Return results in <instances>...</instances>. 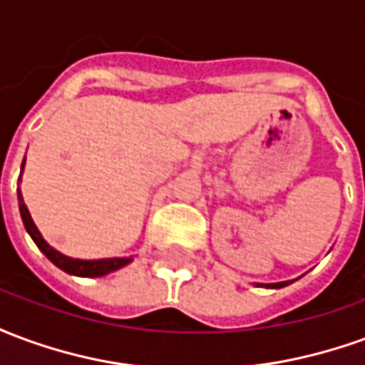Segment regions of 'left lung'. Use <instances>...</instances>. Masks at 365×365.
I'll return each mask as SVG.
<instances>
[{
    "label": "left lung",
    "mask_w": 365,
    "mask_h": 365,
    "mask_svg": "<svg viewBox=\"0 0 365 365\" xmlns=\"http://www.w3.org/2000/svg\"><path fill=\"white\" fill-rule=\"evenodd\" d=\"M291 282H279V283H266V287H272V289H279V287H285V285H289ZM260 285V283H258Z\"/></svg>",
    "instance_id": "obj_1"
}]
</instances>
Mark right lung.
<instances>
[{"label":"right lung","mask_w":365,"mask_h":365,"mask_svg":"<svg viewBox=\"0 0 365 365\" xmlns=\"http://www.w3.org/2000/svg\"><path fill=\"white\" fill-rule=\"evenodd\" d=\"M23 166H25V160H23ZM23 170V168H21ZM17 199H19V211L21 219H23V225L25 229L31 235V238L35 240V245L38 246V250L48 258V260L56 266V268L64 269L66 274L80 275V277H101V275L109 274V272H115V269L127 266L128 262L133 258H103V260H78V258H70V256H64L60 254L58 250H54L46 240L43 238V235L38 232L36 225L31 219V213H29L27 205L23 201V195H21V190L17 187Z\"/></svg>","instance_id":"obj_1"}]
</instances>
